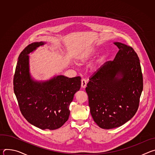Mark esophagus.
<instances>
[{"mask_svg": "<svg viewBox=\"0 0 155 155\" xmlns=\"http://www.w3.org/2000/svg\"><path fill=\"white\" fill-rule=\"evenodd\" d=\"M86 84H87L86 80L84 78H83V79L81 80V87H82L83 88L86 87Z\"/></svg>", "mask_w": 155, "mask_h": 155, "instance_id": "esophagus-1", "label": "esophagus"}]
</instances>
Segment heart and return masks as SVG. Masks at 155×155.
<instances>
[{"mask_svg": "<svg viewBox=\"0 0 155 155\" xmlns=\"http://www.w3.org/2000/svg\"><path fill=\"white\" fill-rule=\"evenodd\" d=\"M95 53V50L93 48L88 50L87 51H84L80 55V56L78 57V60L81 63H85L87 61L90 60L94 56Z\"/></svg>", "mask_w": 155, "mask_h": 155, "instance_id": "obj_1", "label": "heart"}]
</instances>
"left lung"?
Listing matches in <instances>:
<instances>
[{
    "label": "left lung",
    "mask_w": 155,
    "mask_h": 155,
    "mask_svg": "<svg viewBox=\"0 0 155 155\" xmlns=\"http://www.w3.org/2000/svg\"><path fill=\"white\" fill-rule=\"evenodd\" d=\"M114 44L119 48L115 59L94 72L86 87L91 116L105 129L120 127L134 116L143 90L137 53L126 44Z\"/></svg>",
    "instance_id": "1"
}]
</instances>
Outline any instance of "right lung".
I'll return each mask as SVG.
<instances>
[{"label": "right lung", "mask_w": 155, "mask_h": 155, "mask_svg": "<svg viewBox=\"0 0 155 155\" xmlns=\"http://www.w3.org/2000/svg\"><path fill=\"white\" fill-rule=\"evenodd\" d=\"M46 43L34 42L18 58L13 78V89L20 111L31 124L54 130L69 119V106L80 89L81 77L58 75L47 81H35L29 73V54Z\"/></svg>", "instance_id": "1"}]
</instances>
